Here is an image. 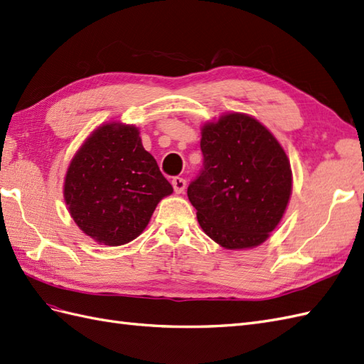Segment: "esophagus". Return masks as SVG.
I'll return each instance as SVG.
<instances>
[{"mask_svg":"<svg viewBox=\"0 0 364 364\" xmlns=\"http://www.w3.org/2000/svg\"><path fill=\"white\" fill-rule=\"evenodd\" d=\"M172 186H173L175 193H183L186 189V180L181 178V176H175L172 180Z\"/></svg>","mask_w":364,"mask_h":364,"instance_id":"1","label":"esophagus"}]
</instances>
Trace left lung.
<instances>
[{
    "label": "left lung",
    "instance_id": "8db88e82",
    "mask_svg": "<svg viewBox=\"0 0 364 364\" xmlns=\"http://www.w3.org/2000/svg\"><path fill=\"white\" fill-rule=\"evenodd\" d=\"M200 146L203 171L188 197L204 234L230 250L264 243L292 193L284 149L258 119L240 112L204 124Z\"/></svg>",
    "mask_w": 364,
    "mask_h": 364
}]
</instances>
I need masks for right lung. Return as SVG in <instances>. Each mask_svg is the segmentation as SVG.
<instances>
[{
	"label": "right lung",
	"instance_id": "right-lung-1",
	"mask_svg": "<svg viewBox=\"0 0 364 364\" xmlns=\"http://www.w3.org/2000/svg\"><path fill=\"white\" fill-rule=\"evenodd\" d=\"M171 183L143 147L139 130L119 121L101 124L73 155L64 201L77 226L98 245L121 246L151 221Z\"/></svg>",
	"mask_w": 364,
	"mask_h": 364
}]
</instances>
